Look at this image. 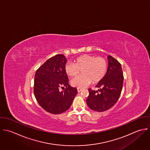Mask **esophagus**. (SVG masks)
I'll list each match as a JSON object with an SVG mask.
<instances>
[{
    "label": "esophagus",
    "instance_id": "1",
    "mask_svg": "<svg viewBox=\"0 0 150 150\" xmlns=\"http://www.w3.org/2000/svg\"><path fill=\"white\" fill-rule=\"evenodd\" d=\"M82 90V88H77V91H78V92H80Z\"/></svg>",
    "mask_w": 150,
    "mask_h": 150
}]
</instances>
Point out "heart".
<instances>
[{"instance_id": "obj_1", "label": "heart", "mask_w": 150, "mask_h": 150, "mask_svg": "<svg viewBox=\"0 0 150 150\" xmlns=\"http://www.w3.org/2000/svg\"><path fill=\"white\" fill-rule=\"evenodd\" d=\"M82 69V75L72 80V86L84 88L93 82L102 80L108 69V63L102 57H95L91 55H82L75 59L74 64L68 62L65 66V71L70 77L77 76Z\"/></svg>"}]
</instances>
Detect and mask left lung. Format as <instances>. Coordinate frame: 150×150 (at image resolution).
Returning a JSON list of instances; mask_svg holds the SVG:
<instances>
[{
    "mask_svg": "<svg viewBox=\"0 0 150 150\" xmlns=\"http://www.w3.org/2000/svg\"><path fill=\"white\" fill-rule=\"evenodd\" d=\"M108 68L105 76L96 87L98 91L89 89L86 103L89 108L96 112H104L117 102L123 88V72L120 63L111 55L108 57Z\"/></svg>",
    "mask_w": 150,
    "mask_h": 150,
    "instance_id": "left-lung-1",
    "label": "left lung"
}]
</instances>
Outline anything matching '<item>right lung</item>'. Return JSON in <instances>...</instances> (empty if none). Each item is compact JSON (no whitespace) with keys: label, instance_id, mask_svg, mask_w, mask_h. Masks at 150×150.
I'll return each instance as SVG.
<instances>
[{"label":"right lung","instance_id":"obj_1","mask_svg":"<svg viewBox=\"0 0 150 150\" xmlns=\"http://www.w3.org/2000/svg\"><path fill=\"white\" fill-rule=\"evenodd\" d=\"M67 61L63 54L56 55L47 60L35 74V98L42 108L52 114L68 110L78 92L76 88L69 85L65 71ZM64 87L65 90L60 92L59 88Z\"/></svg>","mask_w":150,"mask_h":150}]
</instances>
